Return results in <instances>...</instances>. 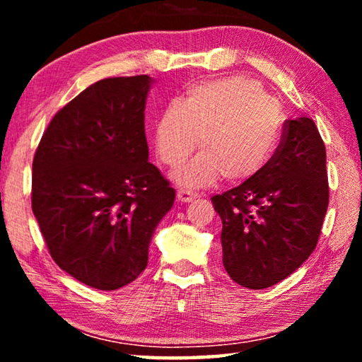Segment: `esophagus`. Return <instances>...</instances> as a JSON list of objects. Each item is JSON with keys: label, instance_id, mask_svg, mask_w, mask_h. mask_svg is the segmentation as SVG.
Wrapping results in <instances>:
<instances>
[{"label": "esophagus", "instance_id": "esophagus-1", "mask_svg": "<svg viewBox=\"0 0 362 362\" xmlns=\"http://www.w3.org/2000/svg\"><path fill=\"white\" fill-rule=\"evenodd\" d=\"M194 198H198V194L194 192H189V189H177V199L180 201V203H192Z\"/></svg>", "mask_w": 362, "mask_h": 362}]
</instances>
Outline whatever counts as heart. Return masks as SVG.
Returning a JSON list of instances; mask_svg holds the SVG:
<instances>
[{"label":"heart","instance_id":"heart-1","mask_svg":"<svg viewBox=\"0 0 362 362\" xmlns=\"http://www.w3.org/2000/svg\"><path fill=\"white\" fill-rule=\"evenodd\" d=\"M284 131L281 103L254 78L233 75L198 83L169 103L155 121L153 142L159 159L174 168L177 185L204 188L222 177L246 182L265 169Z\"/></svg>","mask_w":362,"mask_h":362}]
</instances>
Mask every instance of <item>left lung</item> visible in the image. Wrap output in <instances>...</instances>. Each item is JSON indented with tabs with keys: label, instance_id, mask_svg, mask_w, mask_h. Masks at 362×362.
<instances>
[{
	"label": "left lung",
	"instance_id": "8db88e82",
	"mask_svg": "<svg viewBox=\"0 0 362 362\" xmlns=\"http://www.w3.org/2000/svg\"><path fill=\"white\" fill-rule=\"evenodd\" d=\"M223 267L247 289L292 274L313 252L329 204L326 146L313 119L284 122L279 148L254 179L212 198Z\"/></svg>",
	"mask_w": 362,
	"mask_h": 362
}]
</instances>
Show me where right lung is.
Returning <instances> with one entry per match:
<instances>
[{
    "mask_svg": "<svg viewBox=\"0 0 362 362\" xmlns=\"http://www.w3.org/2000/svg\"><path fill=\"white\" fill-rule=\"evenodd\" d=\"M148 75L100 79L60 110L33 158L32 209L57 265L115 291L148 263L175 189L148 161Z\"/></svg>",
    "mask_w": 362,
    "mask_h": 362,
    "instance_id": "obj_1",
    "label": "right lung"
}]
</instances>
